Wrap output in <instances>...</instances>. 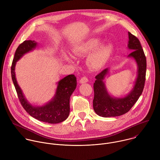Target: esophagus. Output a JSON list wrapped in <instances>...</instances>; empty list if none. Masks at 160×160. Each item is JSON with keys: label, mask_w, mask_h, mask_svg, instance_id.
<instances>
[{"label": "esophagus", "mask_w": 160, "mask_h": 160, "mask_svg": "<svg viewBox=\"0 0 160 160\" xmlns=\"http://www.w3.org/2000/svg\"><path fill=\"white\" fill-rule=\"evenodd\" d=\"M88 82V78H87V77H82V78L80 80V83H87V82Z\"/></svg>", "instance_id": "esophagus-1"}]
</instances>
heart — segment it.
Segmentation results:
<instances>
[{
  "mask_svg": "<svg viewBox=\"0 0 160 160\" xmlns=\"http://www.w3.org/2000/svg\"><path fill=\"white\" fill-rule=\"evenodd\" d=\"M104 40L100 37L91 38L80 44L74 50L77 55H88L87 65L93 70H99L107 63L114 51V45L112 42L103 43ZM67 60L71 62L73 58L72 55H65Z\"/></svg>",
  "mask_w": 160,
  "mask_h": 160,
  "instance_id": "1",
  "label": "heart"
}]
</instances>
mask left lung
<instances>
[{"label": "left lung", "instance_id": "1", "mask_svg": "<svg viewBox=\"0 0 160 160\" xmlns=\"http://www.w3.org/2000/svg\"><path fill=\"white\" fill-rule=\"evenodd\" d=\"M128 48L132 50L128 57L133 58L138 67L137 77L132 90L123 97L111 96L103 82L109 73L107 68L95 77L93 84L94 98L93 100V110L95 113L102 117H114L127 113L137 102L142 95L145 82L147 60L140 42L138 38L128 32Z\"/></svg>", "mask_w": 160, "mask_h": 160}]
</instances>
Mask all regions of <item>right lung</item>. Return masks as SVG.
Returning a JSON list of instances; mask_svg holds the SVG:
<instances>
[{
  "mask_svg": "<svg viewBox=\"0 0 160 160\" xmlns=\"http://www.w3.org/2000/svg\"><path fill=\"white\" fill-rule=\"evenodd\" d=\"M37 45L35 40H25L17 47L11 67L12 79L18 99L25 111L34 118L48 123H58L65 120L70 113V98L77 87V78L69 75L57 83L54 97L42 106L32 105L25 98L15 77L17 62L22 56L34 50Z\"/></svg>",
  "mask_w": 160,
  "mask_h": 160,
  "instance_id": "1",
  "label": "right lung"
}]
</instances>
